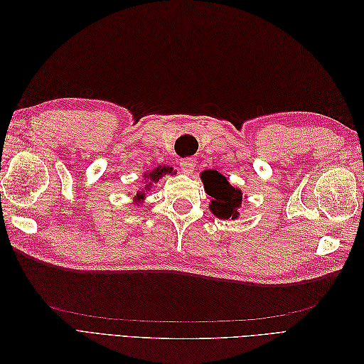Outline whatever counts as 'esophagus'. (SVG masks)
<instances>
[{
    "label": "esophagus",
    "mask_w": 364,
    "mask_h": 364,
    "mask_svg": "<svg viewBox=\"0 0 364 364\" xmlns=\"http://www.w3.org/2000/svg\"><path fill=\"white\" fill-rule=\"evenodd\" d=\"M196 159L193 158H185L179 162V167H181V171L183 174H193L194 173V168H196Z\"/></svg>",
    "instance_id": "34e87169"
}]
</instances>
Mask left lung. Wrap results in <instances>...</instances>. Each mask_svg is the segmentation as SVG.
Returning <instances> with one entry per match:
<instances>
[{
    "mask_svg": "<svg viewBox=\"0 0 364 364\" xmlns=\"http://www.w3.org/2000/svg\"><path fill=\"white\" fill-rule=\"evenodd\" d=\"M200 179L206 194L211 196L209 211L220 220H237L241 203L246 197L243 191L230 185L226 176L217 170H203Z\"/></svg>",
    "mask_w": 364,
    "mask_h": 364,
    "instance_id": "1",
    "label": "left lung"
}]
</instances>
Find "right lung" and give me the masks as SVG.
Instances as JSON below:
<instances>
[{
  "label": "right lung",
  "instance_id": "add662e5",
  "mask_svg": "<svg viewBox=\"0 0 364 364\" xmlns=\"http://www.w3.org/2000/svg\"><path fill=\"white\" fill-rule=\"evenodd\" d=\"M165 174H176V171L173 170V167H168V165H158V167L142 173V176H144V181H142L144 182V188L138 190L134 196V202L136 206L144 203L146 193H149L153 188V183H158Z\"/></svg>",
  "mask_w": 364,
  "mask_h": 364
}]
</instances>
